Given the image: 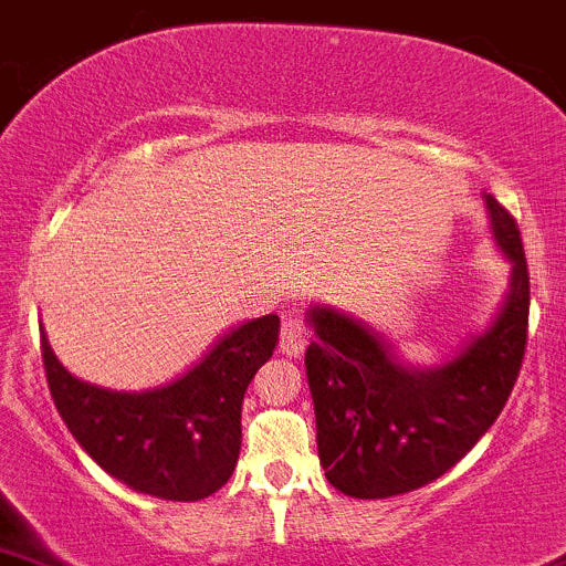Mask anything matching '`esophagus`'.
I'll return each mask as SVG.
<instances>
[{
    "instance_id": "esophagus-1",
    "label": "esophagus",
    "mask_w": 566,
    "mask_h": 566,
    "mask_svg": "<svg viewBox=\"0 0 566 566\" xmlns=\"http://www.w3.org/2000/svg\"><path fill=\"white\" fill-rule=\"evenodd\" d=\"M307 348V326L302 318L285 316L281 326V352L285 357H300Z\"/></svg>"
}]
</instances>
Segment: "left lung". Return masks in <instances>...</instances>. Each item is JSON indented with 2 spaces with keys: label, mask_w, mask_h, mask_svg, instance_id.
I'll list each match as a JSON object with an SVG mask.
<instances>
[{
  "label": "left lung",
  "mask_w": 566,
  "mask_h": 566,
  "mask_svg": "<svg viewBox=\"0 0 566 566\" xmlns=\"http://www.w3.org/2000/svg\"><path fill=\"white\" fill-rule=\"evenodd\" d=\"M482 198L493 240L512 264L510 291L491 326L452 359L409 365L348 313L307 311L318 460L346 496L389 499L439 480L488 433L515 387L528 329L526 255L512 214L493 196Z\"/></svg>",
  "instance_id": "1"
}]
</instances>
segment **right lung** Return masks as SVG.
Listing matches in <instances>:
<instances>
[{"mask_svg":"<svg viewBox=\"0 0 566 566\" xmlns=\"http://www.w3.org/2000/svg\"><path fill=\"white\" fill-rule=\"evenodd\" d=\"M281 318L226 332L185 376L144 392H116L75 378L40 329L51 398L84 452L136 493L166 501L212 496L234 474L242 400L272 357Z\"/></svg>","mask_w":566,"mask_h":566,"instance_id":"right-lung-1","label":"right lung"}]
</instances>
